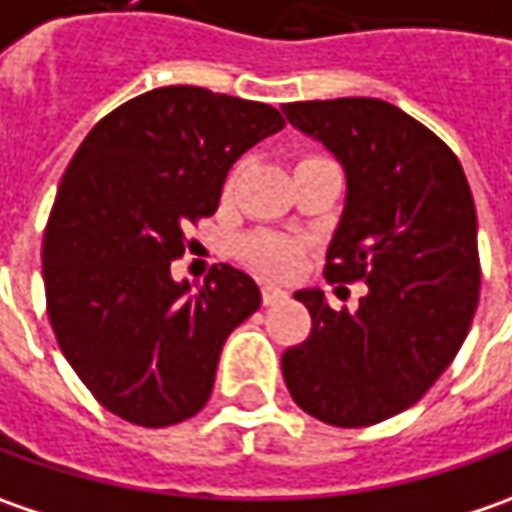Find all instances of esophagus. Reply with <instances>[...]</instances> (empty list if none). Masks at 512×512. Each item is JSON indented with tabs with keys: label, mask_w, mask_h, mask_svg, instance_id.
Returning <instances> with one entry per match:
<instances>
[{
	"label": "esophagus",
	"mask_w": 512,
	"mask_h": 512,
	"mask_svg": "<svg viewBox=\"0 0 512 512\" xmlns=\"http://www.w3.org/2000/svg\"><path fill=\"white\" fill-rule=\"evenodd\" d=\"M286 295H289V292L275 286V283H266V286H263V303H266V306H269V303H278V300H283Z\"/></svg>",
	"instance_id": "obj_1"
}]
</instances>
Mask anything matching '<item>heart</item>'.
<instances>
[{"mask_svg":"<svg viewBox=\"0 0 512 512\" xmlns=\"http://www.w3.org/2000/svg\"><path fill=\"white\" fill-rule=\"evenodd\" d=\"M240 255L260 272L283 278V275H292L298 266L300 243L286 234L255 232L240 240Z\"/></svg>","mask_w":512,"mask_h":512,"instance_id":"obj_1","label":"heart"}]
</instances>
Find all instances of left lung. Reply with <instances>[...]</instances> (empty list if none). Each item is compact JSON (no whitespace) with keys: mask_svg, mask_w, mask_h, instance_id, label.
<instances>
[{"mask_svg":"<svg viewBox=\"0 0 512 512\" xmlns=\"http://www.w3.org/2000/svg\"><path fill=\"white\" fill-rule=\"evenodd\" d=\"M346 171V206L326 249L329 283H367L355 312L321 289L295 298L312 332L283 352L300 410L332 427L404 412L453 364L478 306L476 203L450 145L372 97L283 105Z\"/></svg>","mask_w":512,"mask_h":512,"instance_id":"1","label":"left lung"}]
</instances>
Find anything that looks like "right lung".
Segmentation results:
<instances>
[{"instance_id": "obj_1", "label": "right lung", "mask_w": 512, "mask_h": 512, "mask_svg": "<svg viewBox=\"0 0 512 512\" xmlns=\"http://www.w3.org/2000/svg\"><path fill=\"white\" fill-rule=\"evenodd\" d=\"M283 128L278 108L168 85L91 128L56 191L42 278L56 344L102 407L171 427L206 407L220 349L260 306L234 266L171 278L186 229L212 217L234 160Z\"/></svg>"}]
</instances>
